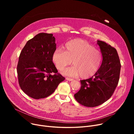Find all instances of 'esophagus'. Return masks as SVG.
Segmentation results:
<instances>
[{"instance_id": "1", "label": "esophagus", "mask_w": 134, "mask_h": 134, "mask_svg": "<svg viewBox=\"0 0 134 134\" xmlns=\"http://www.w3.org/2000/svg\"><path fill=\"white\" fill-rule=\"evenodd\" d=\"M66 79L67 81H73V79H71V78H69V77H66Z\"/></svg>"}]
</instances>
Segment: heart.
I'll return each instance as SVG.
<instances>
[{"label":"heart","mask_w":134,"mask_h":134,"mask_svg":"<svg viewBox=\"0 0 134 134\" xmlns=\"http://www.w3.org/2000/svg\"><path fill=\"white\" fill-rule=\"evenodd\" d=\"M63 48L56 49L52 53V60L57 69L63 70L73 60L74 66L66 69L64 74L70 76L87 79L92 77L99 69L102 62V53L93 45L82 39L68 42Z\"/></svg>","instance_id":"b5f03b06"}]
</instances>
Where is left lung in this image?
Masks as SVG:
<instances>
[{
  "mask_svg": "<svg viewBox=\"0 0 134 134\" xmlns=\"http://www.w3.org/2000/svg\"><path fill=\"white\" fill-rule=\"evenodd\" d=\"M97 43L102 54V64L92 77L81 81V88L74 95L76 101L87 107L99 106L109 99L120 77L121 64L116 49L101 41Z\"/></svg>",
  "mask_w": 134,
  "mask_h": 134,
  "instance_id": "left-lung-1",
  "label": "left lung"
}]
</instances>
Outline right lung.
<instances>
[{
  "instance_id": "right-lung-1",
  "label": "right lung",
  "mask_w": 134,
  "mask_h": 134,
  "mask_svg": "<svg viewBox=\"0 0 134 134\" xmlns=\"http://www.w3.org/2000/svg\"><path fill=\"white\" fill-rule=\"evenodd\" d=\"M55 49L53 34L41 33L29 40L21 52L17 66L18 83L30 97H48L65 80L52 60Z\"/></svg>"
}]
</instances>
